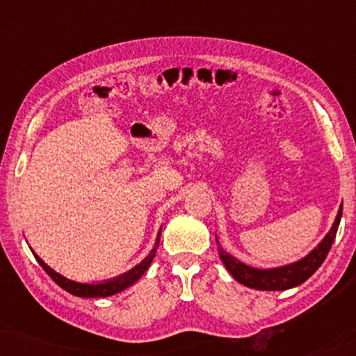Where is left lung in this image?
<instances>
[{
	"instance_id": "obj_1",
	"label": "left lung",
	"mask_w": 356,
	"mask_h": 356,
	"mask_svg": "<svg viewBox=\"0 0 356 356\" xmlns=\"http://www.w3.org/2000/svg\"><path fill=\"white\" fill-rule=\"evenodd\" d=\"M340 218H342V206L339 209L332 228H330V232L325 235L324 240L319 243L318 248H314L301 261L293 262L290 266L277 267V269H254V267H250L243 264L241 261L235 259V257L223 251L222 248L218 251L220 252V259L223 261L228 272L233 275V279H236L243 285L250 286V289L267 291L293 289V286L308 280L319 269L325 257H327V252L335 240V235H337Z\"/></svg>"
}]
</instances>
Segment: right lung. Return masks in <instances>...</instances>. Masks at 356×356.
<instances>
[{"label":"right lung","instance_id":"obj_1","mask_svg":"<svg viewBox=\"0 0 356 356\" xmlns=\"http://www.w3.org/2000/svg\"><path fill=\"white\" fill-rule=\"evenodd\" d=\"M159 243H160V232L157 235V240H155L154 250L150 251V254L145 257V259L140 262L139 266H136L134 269L126 272V274H123L121 277H116V279H113V280L104 282V284H79V282L66 279V277H63L61 274H58V272L53 270L51 267H48L45 262H43L40 257L35 254V252H33V251L32 252H33V256H35L38 264L42 266V269L51 277L55 284L60 285L63 290H66L67 293L76 295V296H82V298H104V296H111L115 293H120V291L126 290L128 286L136 284V282H138L140 277H143V274L149 269L150 262H152V259H154Z\"/></svg>","mask_w":356,"mask_h":356}]
</instances>
